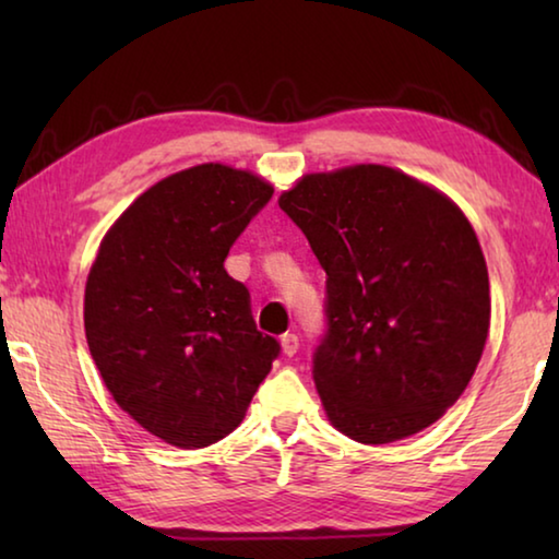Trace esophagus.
<instances>
[{"instance_id":"34e87169","label":"esophagus","mask_w":559,"mask_h":559,"mask_svg":"<svg viewBox=\"0 0 559 559\" xmlns=\"http://www.w3.org/2000/svg\"><path fill=\"white\" fill-rule=\"evenodd\" d=\"M298 347H300V340H298V335H293V333H286L281 337V349H283V355L286 357H293L298 353Z\"/></svg>"}]
</instances>
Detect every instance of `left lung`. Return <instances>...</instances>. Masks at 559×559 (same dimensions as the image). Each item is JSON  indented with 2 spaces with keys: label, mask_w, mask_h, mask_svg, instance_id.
Wrapping results in <instances>:
<instances>
[{
  "label": "left lung",
  "mask_w": 559,
  "mask_h": 559,
  "mask_svg": "<svg viewBox=\"0 0 559 559\" xmlns=\"http://www.w3.org/2000/svg\"><path fill=\"white\" fill-rule=\"evenodd\" d=\"M278 206L328 273V335L313 380L328 421L392 443L456 404L484 355L490 288L459 204L386 165L308 173Z\"/></svg>",
  "instance_id": "1"
}]
</instances>
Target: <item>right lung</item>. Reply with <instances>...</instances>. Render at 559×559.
I'll use <instances>...</instances> for the list:
<instances>
[{
  "instance_id": "obj_1",
  "label": "right lung",
  "mask_w": 559,
  "mask_h": 559,
  "mask_svg": "<svg viewBox=\"0 0 559 559\" xmlns=\"http://www.w3.org/2000/svg\"><path fill=\"white\" fill-rule=\"evenodd\" d=\"M271 194L249 169L187 167L145 189L98 246L83 296L91 357L120 409L177 449L239 427L278 355L224 269Z\"/></svg>"
}]
</instances>
